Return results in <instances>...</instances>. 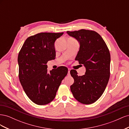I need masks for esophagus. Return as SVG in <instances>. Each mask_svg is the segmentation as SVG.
<instances>
[{
	"label": "esophagus",
	"mask_w": 129,
	"mask_h": 129,
	"mask_svg": "<svg viewBox=\"0 0 129 129\" xmlns=\"http://www.w3.org/2000/svg\"><path fill=\"white\" fill-rule=\"evenodd\" d=\"M70 71H71V69L68 68V75H69V74H70Z\"/></svg>",
	"instance_id": "esophagus-1"
}]
</instances>
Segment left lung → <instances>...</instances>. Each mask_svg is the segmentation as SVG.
<instances>
[{
	"instance_id": "8db88e82",
	"label": "left lung",
	"mask_w": 129,
	"mask_h": 129,
	"mask_svg": "<svg viewBox=\"0 0 129 129\" xmlns=\"http://www.w3.org/2000/svg\"><path fill=\"white\" fill-rule=\"evenodd\" d=\"M67 33L79 42L80 49L75 60L83 64L86 69L82 76H78L75 70L70 72L74 80L71 91L80 103L92 104L102 96L108 83L110 52L102 38L95 31L81 29L67 31Z\"/></svg>"
}]
</instances>
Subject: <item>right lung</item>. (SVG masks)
Listing matches in <instances>:
<instances>
[{
    "instance_id": "obj_1",
    "label": "right lung",
    "mask_w": 129,
    "mask_h": 129,
    "mask_svg": "<svg viewBox=\"0 0 129 129\" xmlns=\"http://www.w3.org/2000/svg\"><path fill=\"white\" fill-rule=\"evenodd\" d=\"M63 33H40L28 37L19 53V77L27 96L33 102H51L68 73L63 66L47 71L48 61L55 59L54 43Z\"/></svg>"
}]
</instances>
